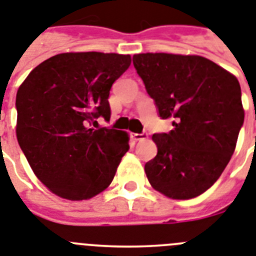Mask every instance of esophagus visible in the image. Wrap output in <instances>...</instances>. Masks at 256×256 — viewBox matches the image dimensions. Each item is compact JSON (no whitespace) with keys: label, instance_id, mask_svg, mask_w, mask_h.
<instances>
[{"label":"esophagus","instance_id":"34e87169","mask_svg":"<svg viewBox=\"0 0 256 256\" xmlns=\"http://www.w3.org/2000/svg\"><path fill=\"white\" fill-rule=\"evenodd\" d=\"M131 136H132V139L135 140V142H139V140H144L146 139V136H148V134L146 132H142V134H131Z\"/></svg>","mask_w":256,"mask_h":256}]
</instances>
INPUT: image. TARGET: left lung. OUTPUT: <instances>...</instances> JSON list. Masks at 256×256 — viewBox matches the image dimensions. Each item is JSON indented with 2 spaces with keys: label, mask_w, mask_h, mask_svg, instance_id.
<instances>
[{
  "label": "left lung",
  "mask_w": 256,
  "mask_h": 256,
  "mask_svg": "<svg viewBox=\"0 0 256 256\" xmlns=\"http://www.w3.org/2000/svg\"><path fill=\"white\" fill-rule=\"evenodd\" d=\"M160 118L174 130L154 134L158 153L145 163L150 185L172 199L208 190L228 164L244 125L238 80L202 56L140 54L132 57Z\"/></svg>",
  "instance_id": "1"
}]
</instances>
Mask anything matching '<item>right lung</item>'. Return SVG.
<instances>
[{
  "instance_id": "1",
  "label": "right lung",
  "mask_w": 256,
  "mask_h": 256,
  "mask_svg": "<svg viewBox=\"0 0 256 256\" xmlns=\"http://www.w3.org/2000/svg\"><path fill=\"white\" fill-rule=\"evenodd\" d=\"M130 64V54H61L43 61L20 85L18 142L54 194L90 199L112 182L130 148L128 135L93 126L100 117L111 118L110 90Z\"/></svg>"
}]
</instances>
